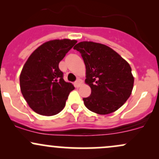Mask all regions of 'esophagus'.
<instances>
[{
	"label": "esophagus",
	"instance_id": "1",
	"mask_svg": "<svg viewBox=\"0 0 159 159\" xmlns=\"http://www.w3.org/2000/svg\"><path fill=\"white\" fill-rule=\"evenodd\" d=\"M81 83H82V81H81V79L77 80L75 82V88H79V87L81 86Z\"/></svg>",
	"mask_w": 159,
	"mask_h": 159
}]
</instances>
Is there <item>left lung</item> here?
Masks as SVG:
<instances>
[{
  "mask_svg": "<svg viewBox=\"0 0 159 159\" xmlns=\"http://www.w3.org/2000/svg\"><path fill=\"white\" fill-rule=\"evenodd\" d=\"M86 66L85 82L91 94L83 98L85 106L99 115L118 110L131 94L134 78L131 68L115 50L99 43L82 41L74 47Z\"/></svg>",
  "mask_w": 159,
  "mask_h": 159,
  "instance_id": "obj_1",
  "label": "left lung"
}]
</instances>
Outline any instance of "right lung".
Instances as JSON below:
<instances>
[{"instance_id": "right-lung-1", "label": "right lung", "mask_w": 159, "mask_h": 159, "mask_svg": "<svg viewBox=\"0 0 159 159\" xmlns=\"http://www.w3.org/2000/svg\"><path fill=\"white\" fill-rule=\"evenodd\" d=\"M77 43L75 40H53L43 43L31 54L20 77L22 96L33 111L51 116L63 109L75 89L66 82L59 63Z\"/></svg>"}]
</instances>
